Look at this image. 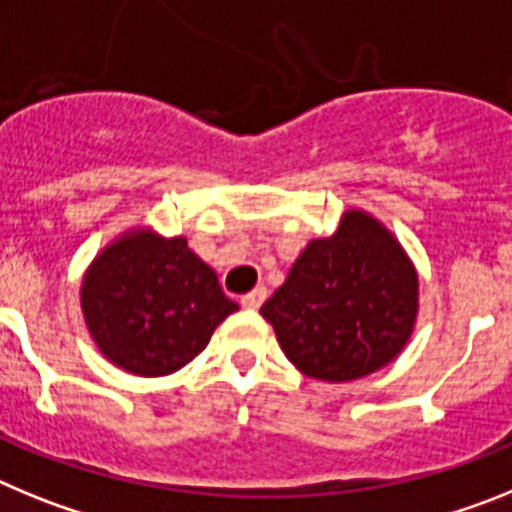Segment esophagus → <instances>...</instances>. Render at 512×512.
Masks as SVG:
<instances>
[{
    "label": "esophagus",
    "instance_id": "esophagus-1",
    "mask_svg": "<svg viewBox=\"0 0 512 512\" xmlns=\"http://www.w3.org/2000/svg\"><path fill=\"white\" fill-rule=\"evenodd\" d=\"M264 300H266V289L256 287L253 292H248V295L241 297V305L248 307V310H259V307L264 305Z\"/></svg>",
    "mask_w": 512,
    "mask_h": 512
}]
</instances>
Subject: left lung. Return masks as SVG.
Segmentation results:
<instances>
[{"label":"left lung","instance_id":"8db88e82","mask_svg":"<svg viewBox=\"0 0 512 512\" xmlns=\"http://www.w3.org/2000/svg\"><path fill=\"white\" fill-rule=\"evenodd\" d=\"M261 315L302 374L351 382L405 348L418 315V274L390 230L348 210L336 233L300 253Z\"/></svg>","mask_w":512,"mask_h":512}]
</instances>
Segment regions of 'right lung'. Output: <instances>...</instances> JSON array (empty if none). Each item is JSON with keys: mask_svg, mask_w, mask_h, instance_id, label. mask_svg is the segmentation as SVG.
Returning <instances> with one entry per match:
<instances>
[{"mask_svg": "<svg viewBox=\"0 0 512 512\" xmlns=\"http://www.w3.org/2000/svg\"><path fill=\"white\" fill-rule=\"evenodd\" d=\"M81 310L94 343L138 377L182 369L238 310L187 238L133 230L104 248L81 284Z\"/></svg>", "mask_w": 512, "mask_h": 512, "instance_id": "right-lung-1", "label": "right lung"}]
</instances>
